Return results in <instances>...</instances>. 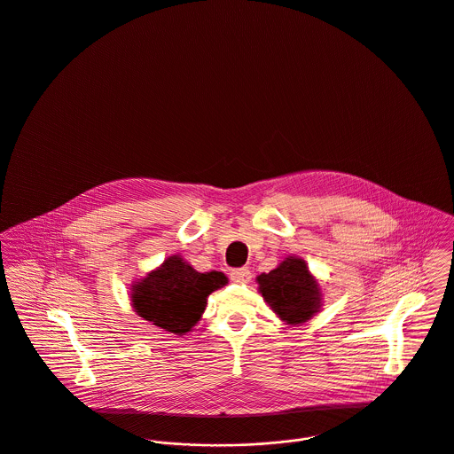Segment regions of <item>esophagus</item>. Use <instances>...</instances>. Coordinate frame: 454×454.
Segmentation results:
<instances>
[{"instance_id":"1","label":"esophagus","mask_w":454,"mask_h":454,"mask_svg":"<svg viewBox=\"0 0 454 454\" xmlns=\"http://www.w3.org/2000/svg\"><path fill=\"white\" fill-rule=\"evenodd\" d=\"M231 278L236 284H249L251 282V272L249 269H236L231 272Z\"/></svg>"}]
</instances>
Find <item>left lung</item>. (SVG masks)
Instances as JSON below:
<instances>
[{
	"mask_svg": "<svg viewBox=\"0 0 454 454\" xmlns=\"http://www.w3.org/2000/svg\"><path fill=\"white\" fill-rule=\"evenodd\" d=\"M258 291L273 313L287 325L311 320L322 308L324 294L308 263L296 256H286L277 269L256 277Z\"/></svg>",
	"mask_w": 454,
	"mask_h": 454,
	"instance_id": "obj_1",
	"label": "left lung"
}]
</instances>
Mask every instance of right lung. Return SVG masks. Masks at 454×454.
I'll list each match as a JSON object with an SVG mask.
<instances>
[{
	"instance_id": "right-lung-1",
	"label": "right lung",
	"mask_w": 454,
	"mask_h": 454,
	"mask_svg": "<svg viewBox=\"0 0 454 454\" xmlns=\"http://www.w3.org/2000/svg\"><path fill=\"white\" fill-rule=\"evenodd\" d=\"M227 282L223 273L198 272L181 254H172L130 286V304L153 325L184 335L201 320L208 296Z\"/></svg>"
}]
</instances>
